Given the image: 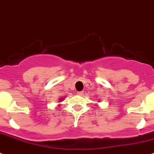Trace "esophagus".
I'll return each mask as SVG.
<instances>
[{
    "instance_id": "34e87169",
    "label": "esophagus",
    "mask_w": 154,
    "mask_h": 154,
    "mask_svg": "<svg viewBox=\"0 0 154 154\" xmlns=\"http://www.w3.org/2000/svg\"><path fill=\"white\" fill-rule=\"evenodd\" d=\"M77 94H78V95H83V94H84V91H77Z\"/></svg>"
}]
</instances>
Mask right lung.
<instances>
[{"mask_svg":"<svg viewBox=\"0 0 154 154\" xmlns=\"http://www.w3.org/2000/svg\"><path fill=\"white\" fill-rule=\"evenodd\" d=\"M60 101H61V100H63V98H60Z\"/></svg>","mask_w":154,"mask_h":154,"instance_id":"right-lung-1","label":"right lung"}]
</instances>
